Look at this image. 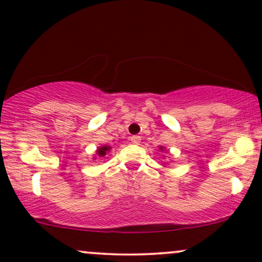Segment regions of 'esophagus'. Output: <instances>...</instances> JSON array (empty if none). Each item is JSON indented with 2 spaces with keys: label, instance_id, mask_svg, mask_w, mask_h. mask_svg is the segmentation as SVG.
Returning a JSON list of instances; mask_svg holds the SVG:
<instances>
[{
  "label": "esophagus",
  "instance_id": "1",
  "mask_svg": "<svg viewBox=\"0 0 262 262\" xmlns=\"http://www.w3.org/2000/svg\"><path fill=\"white\" fill-rule=\"evenodd\" d=\"M130 140H131V142H132V143H134V144H140L141 137H140V136H131Z\"/></svg>",
  "mask_w": 262,
  "mask_h": 262
}]
</instances>
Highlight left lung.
<instances>
[{
	"instance_id": "left-lung-1",
	"label": "left lung",
	"mask_w": 262,
	"mask_h": 262,
	"mask_svg": "<svg viewBox=\"0 0 262 262\" xmlns=\"http://www.w3.org/2000/svg\"><path fill=\"white\" fill-rule=\"evenodd\" d=\"M159 149H160L161 151H163V149H164V147H159Z\"/></svg>"
}]
</instances>
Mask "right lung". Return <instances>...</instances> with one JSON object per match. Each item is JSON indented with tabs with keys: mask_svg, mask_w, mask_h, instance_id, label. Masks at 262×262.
Masks as SVG:
<instances>
[{
	"mask_svg": "<svg viewBox=\"0 0 262 262\" xmlns=\"http://www.w3.org/2000/svg\"><path fill=\"white\" fill-rule=\"evenodd\" d=\"M109 150H111V147L109 146H102L97 149V154H98L99 157H104L106 154V151H109Z\"/></svg>",
	"mask_w": 262,
	"mask_h": 262,
	"instance_id": "obj_1",
	"label": "right lung"
}]
</instances>
